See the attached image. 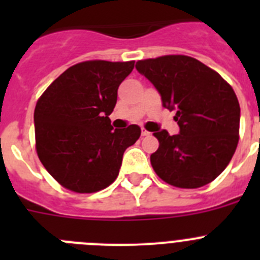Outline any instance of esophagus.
<instances>
[{
  "label": "esophagus",
  "mask_w": 260,
  "mask_h": 260,
  "mask_svg": "<svg viewBox=\"0 0 260 260\" xmlns=\"http://www.w3.org/2000/svg\"><path fill=\"white\" fill-rule=\"evenodd\" d=\"M147 135H150V132H147L146 128H142V137H147Z\"/></svg>",
  "instance_id": "esophagus-1"
}]
</instances>
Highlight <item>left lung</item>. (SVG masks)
I'll return each instance as SVG.
<instances>
[{
    "label": "left lung",
    "mask_w": 260,
    "mask_h": 260,
    "mask_svg": "<svg viewBox=\"0 0 260 260\" xmlns=\"http://www.w3.org/2000/svg\"><path fill=\"white\" fill-rule=\"evenodd\" d=\"M137 70L176 110L180 133H153L158 148L151 164L162 181L182 189L212 182L233 157L240 133V104L220 74L187 56L142 59Z\"/></svg>",
    "instance_id": "8db88e82"
}]
</instances>
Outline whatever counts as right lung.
Listing matches in <instances>:
<instances>
[{"mask_svg": "<svg viewBox=\"0 0 260 260\" xmlns=\"http://www.w3.org/2000/svg\"><path fill=\"white\" fill-rule=\"evenodd\" d=\"M134 61H86L63 71L41 95L34 113L36 151L48 173L75 192L103 190L117 178L126 148L141 127L116 128L109 114Z\"/></svg>", "mask_w": 260, "mask_h": 260, "instance_id": "obj_1", "label": "right lung"}]
</instances>
